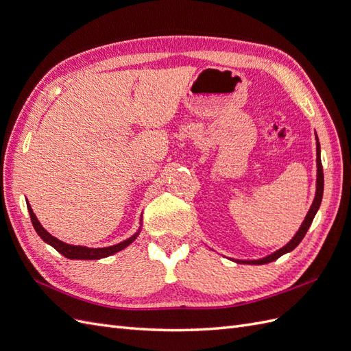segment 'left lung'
I'll use <instances>...</instances> for the list:
<instances>
[{"mask_svg":"<svg viewBox=\"0 0 351 351\" xmlns=\"http://www.w3.org/2000/svg\"><path fill=\"white\" fill-rule=\"evenodd\" d=\"M316 167H317V171H316V192H315V199L312 202L311 205V209L309 212H307V215L304 218V221L302 222V226L299 228V231L295 232L294 237L285 244V246H282L281 249L275 250L274 253L268 254V256L265 258H261V259H253V261H241V259H231L232 262L236 263H244V265H265V263H269V262H274L277 261L280 256H282V254L289 253L291 250H294L297 246H299L300 241L303 240V237L306 236L307 230H309L312 221L316 215L317 209H319L321 206V202H322V195H324V169H322V162H321V145H319V141H317V136H316Z\"/></svg>","mask_w":351,"mask_h":351,"instance_id":"8db88e82","label":"left lung"}]
</instances>
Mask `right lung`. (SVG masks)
Here are the masks:
<instances>
[{
    "instance_id": "obj_1",
    "label": "right lung",
    "mask_w": 351,
    "mask_h": 351,
    "mask_svg": "<svg viewBox=\"0 0 351 351\" xmlns=\"http://www.w3.org/2000/svg\"><path fill=\"white\" fill-rule=\"evenodd\" d=\"M27 204V210H29V215H30V219H32V224H34V228L35 231L38 232V236L44 240L47 244H49V246L54 247L57 252H60L62 256H66L67 259H80V261H98V259H102V258H108L111 256V254H115L117 252H120L123 249H125L129 244H132L137 236H139L141 232V228H142V218H141V227L139 230H137V232H134V234L132 237H129L127 240L121 241V243H117L114 244V246H108V247H86V246H73V244H69V243H64L58 240L57 237L51 236L49 232L40 226V222L38 221L36 215L34 214V210H32L29 202L26 200Z\"/></svg>"
}]
</instances>
